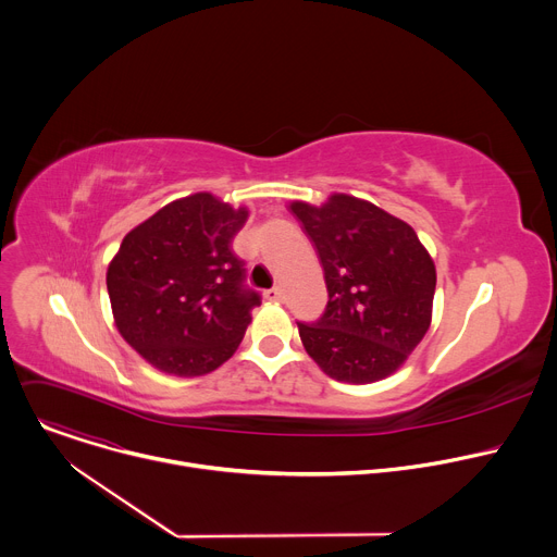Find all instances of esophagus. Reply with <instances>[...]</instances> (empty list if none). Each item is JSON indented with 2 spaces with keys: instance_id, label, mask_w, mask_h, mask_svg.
I'll return each instance as SVG.
<instances>
[{
  "instance_id": "esophagus-1",
  "label": "esophagus",
  "mask_w": 557,
  "mask_h": 557,
  "mask_svg": "<svg viewBox=\"0 0 557 557\" xmlns=\"http://www.w3.org/2000/svg\"><path fill=\"white\" fill-rule=\"evenodd\" d=\"M264 297H267V299H271V301H282L284 293H282V288H280V286H273V288L264 290Z\"/></svg>"
}]
</instances>
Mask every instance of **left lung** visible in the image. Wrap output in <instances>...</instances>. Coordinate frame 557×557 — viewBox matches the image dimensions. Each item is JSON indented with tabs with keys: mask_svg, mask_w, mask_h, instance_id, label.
I'll use <instances>...</instances> for the list:
<instances>
[{
	"mask_svg": "<svg viewBox=\"0 0 557 557\" xmlns=\"http://www.w3.org/2000/svg\"><path fill=\"white\" fill-rule=\"evenodd\" d=\"M324 267L329 304L297 322L306 352L337 381L370 383L399 368L425 337L436 288L417 231L344 194L324 207L293 202Z\"/></svg>",
	"mask_w": 557,
	"mask_h": 557,
	"instance_id": "obj_1",
	"label": "left lung"
}]
</instances>
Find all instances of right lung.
Instances as JSON below:
<instances>
[{"label":"right lung","mask_w":557,"mask_h":557,"mask_svg":"<svg viewBox=\"0 0 557 557\" xmlns=\"http://www.w3.org/2000/svg\"><path fill=\"white\" fill-rule=\"evenodd\" d=\"M247 215L194 194L123 237L108 269L112 312L123 339L158 370L207 374L240 346L262 304L231 249Z\"/></svg>","instance_id":"obj_1"}]
</instances>
